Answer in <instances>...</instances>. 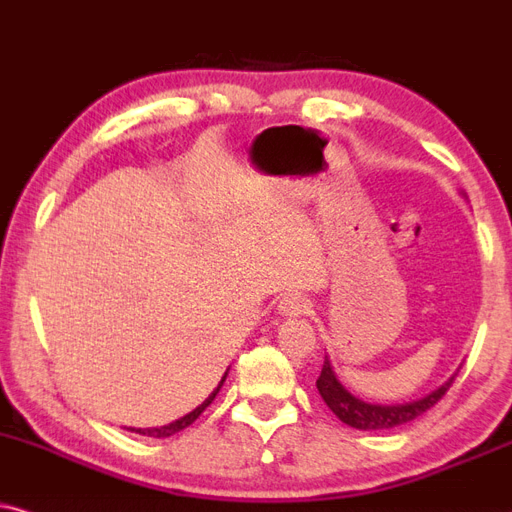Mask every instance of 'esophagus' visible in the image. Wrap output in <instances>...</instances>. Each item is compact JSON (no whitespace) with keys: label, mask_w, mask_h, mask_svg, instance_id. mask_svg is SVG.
<instances>
[{"label":"esophagus","mask_w":512,"mask_h":512,"mask_svg":"<svg viewBox=\"0 0 512 512\" xmlns=\"http://www.w3.org/2000/svg\"><path fill=\"white\" fill-rule=\"evenodd\" d=\"M278 312L283 316H302L309 312V300L297 293H288L283 295L281 302H278Z\"/></svg>","instance_id":"34e87169"}]
</instances>
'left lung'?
Masks as SVG:
<instances>
[{"mask_svg": "<svg viewBox=\"0 0 512 512\" xmlns=\"http://www.w3.org/2000/svg\"><path fill=\"white\" fill-rule=\"evenodd\" d=\"M456 375H451L444 385H439L435 392H430L428 397L406 401V404H371V401L359 399L357 394H352L345 385L340 383L338 375H335L331 361L328 357L323 359V368L316 387L319 394L326 401V406L338 416L342 423H347L349 428L357 430H390L399 428V425L411 423L418 416H423L425 411L432 409L439 399L444 397L451 383H454Z\"/></svg>", "mask_w": 512, "mask_h": 512, "instance_id": "8db88e82", "label": "left lung"}]
</instances>
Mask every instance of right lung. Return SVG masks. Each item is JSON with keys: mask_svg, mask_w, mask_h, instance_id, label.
<instances>
[{"mask_svg": "<svg viewBox=\"0 0 512 512\" xmlns=\"http://www.w3.org/2000/svg\"><path fill=\"white\" fill-rule=\"evenodd\" d=\"M226 375H229V368H226V373H224V378L219 380V385L215 387V390H212V394L208 399L203 401V404L200 406H196V409H193L191 413H186L184 418H179V420H174V423H170V425H160V428H127V430H132V432H139V435H146V437H158V439H163V437H170V435H174V432H181L184 428H189V425L193 423V420H196L200 413H203L205 409H208V406L212 404V399L217 397V392H219V387L224 385V380H226Z\"/></svg>", "mask_w": 512, "mask_h": 512, "instance_id": "1", "label": "right lung"}]
</instances>
